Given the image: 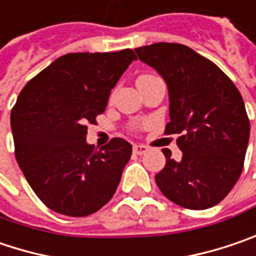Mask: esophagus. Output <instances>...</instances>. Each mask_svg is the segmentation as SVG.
I'll return each instance as SVG.
<instances>
[{
    "label": "esophagus",
    "mask_w": 256,
    "mask_h": 256,
    "mask_svg": "<svg viewBox=\"0 0 256 256\" xmlns=\"http://www.w3.org/2000/svg\"><path fill=\"white\" fill-rule=\"evenodd\" d=\"M133 152L136 155H143V154L148 152V146H144V144H133Z\"/></svg>",
    "instance_id": "34e87169"
}]
</instances>
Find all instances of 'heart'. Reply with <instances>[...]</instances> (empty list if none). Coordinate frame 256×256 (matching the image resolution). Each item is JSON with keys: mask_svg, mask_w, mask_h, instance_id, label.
<instances>
[{"mask_svg": "<svg viewBox=\"0 0 256 256\" xmlns=\"http://www.w3.org/2000/svg\"><path fill=\"white\" fill-rule=\"evenodd\" d=\"M144 76H148V75H144Z\"/></svg>", "mask_w": 256, "mask_h": 256, "instance_id": "b5f03b06", "label": "heart"}]
</instances>
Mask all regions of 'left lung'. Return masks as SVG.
Returning <instances> with one entry per match:
<instances>
[{
  "mask_svg": "<svg viewBox=\"0 0 256 256\" xmlns=\"http://www.w3.org/2000/svg\"><path fill=\"white\" fill-rule=\"evenodd\" d=\"M158 70L170 94L165 134H178L181 160L162 149L166 164L155 175L172 203L204 210L220 203L239 180L249 142V118L239 90L212 60L180 43L134 49Z\"/></svg>",
  "mask_w": 256,
  "mask_h": 256,
  "instance_id": "1",
  "label": "left lung"
}]
</instances>
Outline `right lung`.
Listing matches in <instances>:
<instances>
[{
	"instance_id": "obj_1",
	"label": "right lung",
	"mask_w": 256,
	"mask_h": 256,
	"mask_svg": "<svg viewBox=\"0 0 256 256\" xmlns=\"http://www.w3.org/2000/svg\"><path fill=\"white\" fill-rule=\"evenodd\" d=\"M136 59L132 49L68 53L26 84L11 110L16 159L42 203L90 216L114 196L132 144L114 138L96 150L86 124L104 113L110 92Z\"/></svg>"
}]
</instances>
